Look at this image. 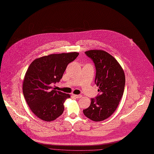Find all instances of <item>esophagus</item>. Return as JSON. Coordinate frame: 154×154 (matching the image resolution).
<instances>
[{
    "label": "esophagus",
    "instance_id": "34e87169",
    "mask_svg": "<svg viewBox=\"0 0 154 154\" xmlns=\"http://www.w3.org/2000/svg\"><path fill=\"white\" fill-rule=\"evenodd\" d=\"M73 96H74L75 98H81V97H82V95H75V94H73Z\"/></svg>",
    "mask_w": 154,
    "mask_h": 154
}]
</instances>
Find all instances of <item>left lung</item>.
Wrapping results in <instances>:
<instances>
[{
  "label": "left lung",
  "instance_id": "8db88e82",
  "mask_svg": "<svg viewBox=\"0 0 154 154\" xmlns=\"http://www.w3.org/2000/svg\"><path fill=\"white\" fill-rule=\"evenodd\" d=\"M85 54L94 63L95 83L100 94L91 99V105L83 110V114L92 121H103L119 106L125 89V72L117 60L105 51L89 50Z\"/></svg>",
  "mask_w": 154,
  "mask_h": 154
}]
</instances>
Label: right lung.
Here are the masks:
<instances>
[{
  "label": "right lung",
  "instance_id": "right-lung-1",
  "mask_svg": "<svg viewBox=\"0 0 154 154\" xmlns=\"http://www.w3.org/2000/svg\"><path fill=\"white\" fill-rule=\"evenodd\" d=\"M77 52L53 54L34 60L23 82V93L31 111L40 119L51 122L60 116L70 95L55 90L68 66L79 56Z\"/></svg>",
  "mask_w": 154,
  "mask_h": 154
}]
</instances>
